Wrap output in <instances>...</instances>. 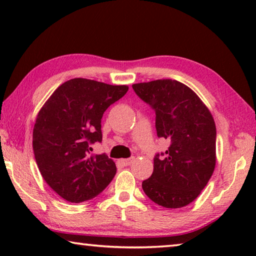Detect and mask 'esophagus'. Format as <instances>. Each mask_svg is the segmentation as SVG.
<instances>
[{"instance_id":"34e87169","label":"esophagus","mask_w":256,"mask_h":256,"mask_svg":"<svg viewBox=\"0 0 256 256\" xmlns=\"http://www.w3.org/2000/svg\"><path fill=\"white\" fill-rule=\"evenodd\" d=\"M134 162V158L131 157V158H126V159H122L120 160V162H122L124 166H128V164H131L132 162Z\"/></svg>"}]
</instances>
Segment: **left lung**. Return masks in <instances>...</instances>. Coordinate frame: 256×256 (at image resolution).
Returning a JSON list of instances; mask_svg holds the SVG:
<instances>
[{
  "instance_id": "obj_1",
  "label": "left lung",
  "mask_w": 256,
  "mask_h": 256,
  "mask_svg": "<svg viewBox=\"0 0 256 256\" xmlns=\"http://www.w3.org/2000/svg\"><path fill=\"white\" fill-rule=\"evenodd\" d=\"M156 112L159 138L170 141L166 152L154 159V172L142 182L151 201L168 209L190 204L200 196L216 167V124L200 97L172 79L132 86Z\"/></svg>"
}]
</instances>
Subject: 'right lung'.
I'll return each instance as SVG.
<instances>
[{"mask_svg":"<svg viewBox=\"0 0 256 256\" xmlns=\"http://www.w3.org/2000/svg\"><path fill=\"white\" fill-rule=\"evenodd\" d=\"M128 86L76 78L60 84L38 112L32 149L40 172L50 188L72 203L92 200L116 174L107 154H92L100 142L102 118Z\"/></svg>","mask_w":256,"mask_h":256,"instance_id":"obj_1","label":"right lung"}]
</instances>
